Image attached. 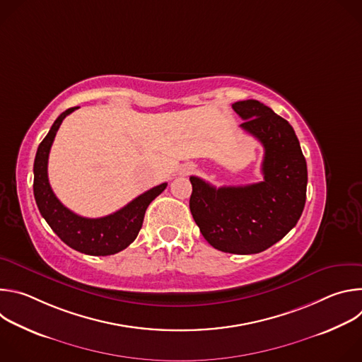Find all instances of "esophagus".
Wrapping results in <instances>:
<instances>
[{"label":"esophagus","mask_w":362,"mask_h":362,"mask_svg":"<svg viewBox=\"0 0 362 362\" xmlns=\"http://www.w3.org/2000/svg\"><path fill=\"white\" fill-rule=\"evenodd\" d=\"M194 170V165L193 163H186L182 166V170H180V175H190L192 172Z\"/></svg>","instance_id":"obj_1"}]
</instances>
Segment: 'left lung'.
Instances as JSON below:
<instances>
[{
    "mask_svg": "<svg viewBox=\"0 0 362 362\" xmlns=\"http://www.w3.org/2000/svg\"><path fill=\"white\" fill-rule=\"evenodd\" d=\"M240 127L265 148L264 182L215 187L190 176V212L203 238L229 253H259L281 240L299 221L308 170L292 126L257 100L236 101Z\"/></svg>",
    "mask_w": 362,
    "mask_h": 362,
    "instance_id": "1",
    "label": "left lung"
}]
</instances>
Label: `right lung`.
<instances>
[{
  "label": "right lung",
  "mask_w": 362,
  "mask_h": 362,
  "mask_svg": "<svg viewBox=\"0 0 362 362\" xmlns=\"http://www.w3.org/2000/svg\"><path fill=\"white\" fill-rule=\"evenodd\" d=\"M76 107L63 112L48 134L40 143L34 160V197L38 211L49 228L70 247L93 256L115 255L126 249L139 235L147 206L168 186L162 183L133 199L120 211L105 218H83L67 209L48 183L47 165L51 144L66 116Z\"/></svg>",
  "instance_id": "1"
}]
</instances>
